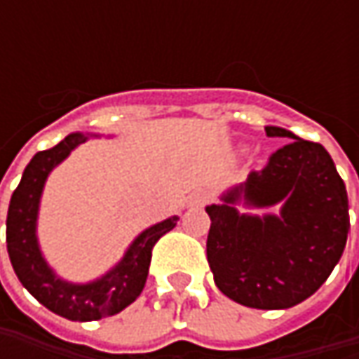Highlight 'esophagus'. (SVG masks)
Masks as SVG:
<instances>
[{
  "instance_id": "34e87169",
  "label": "esophagus",
  "mask_w": 359,
  "mask_h": 359,
  "mask_svg": "<svg viewBox=\"0 0 359 359\" xmlns=\"http://www.w3.org/2000/svg\"><path fill=\"white\" fill-rule=\"evenodd\" d=\"M208 201H210V194L200 191V194H196V196L191 198V205H198V208H201V205H205Z\"/></svg>"
}]
</instances>
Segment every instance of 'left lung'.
Listing matches in <instances>:
<instances>
[{"instance_id": "1", "label": "left lung", "mask_w": 359, "mask_h": 359, "mask_svg": "<svg viewBox=\"0 0 359 359\" xmlns=\"http://www.w3.org/2000/svg\"><path fill=\"white\" fill-rule=\"evenodd\" d=\"M266 133L292 142L226 194L222 205L205 208L212 219L208 264L229 299L255 310H285L316 294L344 254L348 191L324 145L273 126ZM241 193L258 207L282 201L283 214L240 215L231 203Z\"/></svg>"}]
</instances>
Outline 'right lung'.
<instances>
[{"mask_svg": "<svg viewBox=\"0 0 359 359\" xmlns=\"http://www.w3.org/2000/svg\"><path fill=\"white\" fill-rule=\"evenodd\" d=\"M86 140L88 135L83 133H69L55 147L35 154L23 170L20 186L15 187L11 196L6 222L7 254L21 285L49 311L72 322L102 320L119 313L131 302H135L147 280L151 250L156 241L175 228L177 222V217H170L140 233L130 245L128 254L123 255V259L109 273H105L102 280L86 285L60 280L48 268L37 245V208L48 173L67 158L76 145L83 144Z\"/></svg>", "mask_w": 359, "mask_h": 359, "instance_id": "add662e5", "label": "right lung"}]
</instances>
